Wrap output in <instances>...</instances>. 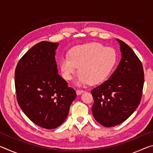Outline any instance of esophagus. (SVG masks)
Here are the masks:
<instances>
[{
    "label": "esophagus",
    "instance_id": "obj_1",
    "mask_svg": "<svg viewBox=\"0 0 153 153\" xmlns=\"http://www.w3.org/2000/svg\"><path fill=\"white\" fill-rule=\"evenodd\" d=\"M84 90H76V94L77 95H80V94H82V93H84Z\"/></svg>",
    "mask_w": 153,
    "mask_h": 153
}]
</instances>
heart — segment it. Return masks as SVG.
Wrapping results in <instances>:
<instances>
[{"mask_svg":"<svg viewBox=\"0 0 153 153\" xmlns=\"http://www.w3.org/2000/svg\"><path fill=\"white\" fill-rule=\"evenodd\" d=\"M117 62V54L112 48L104 47L97 42L76 46L69 51V57L63 56L59 66L63 77L71 80L79 68L76 84H100L107 79Z\"/></svg>","mask_w":153,"mask_h":153,"instance_id":"1","label":"heart"}]
</instances>
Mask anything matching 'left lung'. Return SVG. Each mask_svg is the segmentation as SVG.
<instances>
[{
  "instance_id": "obj_1",
  "label": "left lung",
  "mask_w": 153,
  "mask_h": 153,
  "mask_svg": "<svg viewBox=\"0 0 153 153\" xmlns=\"http://www.w3.org/2000/svg\"><path fill=\"white\" fill-rule=\"evenodd\" d=\"M120 44L121 59L111 77L91 90L94 103L93 116L105 127H113L126 121L140 102L144 86L142 63L129 46Z\"/></svg>"
}]
</instances>
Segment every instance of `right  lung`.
I'll use <instances>...</instances> for the list:
<instances>
[{
    "label": "right lung",
    "instance_id": "right-lung-1",
    "mask_svg": "<svg viewBox=\"0 0 153 153\" xmlns=\"http://www.w3.org/2000/svg\"><path fill=\"white\" fill-rule=\"evenodd\" d=\"M59 44L43 41L31 48L15 71L17 100L30 120L45 129L61 126L76 97L58 74L55 60Z\"/></svg>",
    "mask_w": 153,
    "mask_h": 153
}]
</instances>
